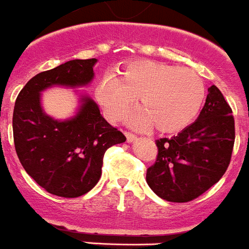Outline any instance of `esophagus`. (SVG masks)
<instances>
[{
	"instance_id": "34e87169",
	"label": "esophagus",
	"mask_w": 249,
	"mask_h": 249,
	"mask_svg": "<svg viewBox=\"0 0 249 249\" xmlns=\"http://www.w3.org/2000/svg\"><path fill=\"white\" fill-rule=\"evenodd\" d=\"M124 135H126L127 141H128V142H133L136 139H137L135 133H132V132H127V131H124Z\"/></svg>"
}]
</instances>
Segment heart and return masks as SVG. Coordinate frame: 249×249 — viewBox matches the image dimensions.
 I'll return each mask as SVG.
<instances>
[{
    "label": "heart",
    "instance_id": "b5f03b06",
    "mask_svg": "<svg viewBox=\"0 0 249 249\" xmlns=\"http://www.w3.org/2000/svg\"><path fill=\"white\" fill-rule=\"evenodd\" d=\"M95 97L112 121L121 120L139 97L141 109L131 116V123L141 128L154 124L159 132L173 133L196 118L205 99V86L191 69L137 60L123 69L121 78L106 74L95 88Z\"/></svg>",
    "mask_w": 249,
    "mask_h": 249
}]
</instances>
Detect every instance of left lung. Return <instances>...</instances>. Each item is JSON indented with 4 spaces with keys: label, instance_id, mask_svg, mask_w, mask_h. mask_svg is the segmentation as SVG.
<instances>
[{
    "label": "left lung",
    "instance_id": "obj_1",
    "mask_svg": "<svg viewBox=\"0 0 249 249\" xmlns=\"http://www.w3.org/2000/svg\"><path fill=\"white\" fill-rule=\"evenodd\" d=\"M234 137L231 108L212 86L197 120L178 136L156 141V162L146 173L148 186L163 200H194L224 175Z\"/></svg>",
    "mask_w": 249,
    "mask_h": 249
}]
</instances>
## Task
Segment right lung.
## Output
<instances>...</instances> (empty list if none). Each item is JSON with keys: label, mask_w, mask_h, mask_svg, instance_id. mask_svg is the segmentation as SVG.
I'll use <instances>...</instances> for the list:
<instances>
[{"label": "right lung", "mask_w": 249, "mask_h": 249, "mask_svg": "<svg viewBox=\"0 0 249 249\" xmlns=\"http://www.w3.org/2000/svg\"><path fill=\"white\" fill-rule=\"evenodd\" d=\"M97 59H75L36 74L15 102L12 129L21 165L41 188L61 197L92 190L102 175L103 156L126 137L102 117L88 95L74 117L54 120L41 107V92L54 86L84 87L94 78Z\"/></svg>", "instance_id": "obj_1"}]
</instances>
